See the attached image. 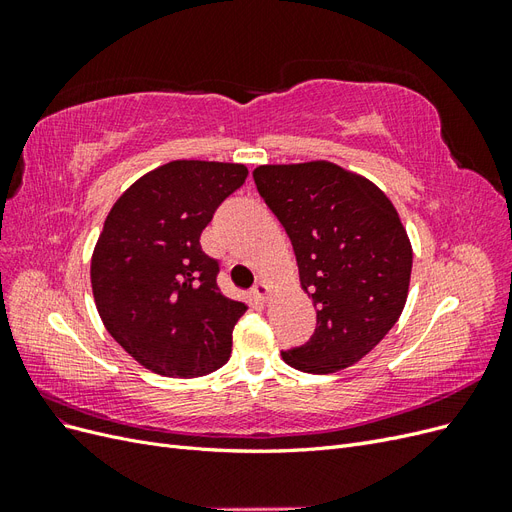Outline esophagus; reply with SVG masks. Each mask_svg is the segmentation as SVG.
<instances>
[{
  "mask_svg": "<svg viewBox=\"0 0 512 512\" xmlns=\"http://www.w3.org/2000/svg\"><path fill=\"white\" fill-rule=\"evenodd\" d=\"M252 292H254V297H256L258 301H269V297H271V286H269L265 280H260V282H256V286L252 288Z\"/></svg>",
  "mask_w": 512,
  "mask_h": 512,
  "instance_id": "34e87169",
  "label": "esophagus"
}]
</instances>
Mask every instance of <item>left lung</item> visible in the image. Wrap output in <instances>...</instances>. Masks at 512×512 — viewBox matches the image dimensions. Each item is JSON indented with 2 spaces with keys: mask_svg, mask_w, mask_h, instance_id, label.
<instances>
[{
  "mask_svg": "<svg viewBox=\"0 0 512 512\" xmlns=\"http://www.w3.org/2000/svg\"><path fill=\"white\" fill-rule=\"evenodd\" d=\"M252 175L288 232L301 288L316 307L314 335L282 359L307 374L354 365L393 329L408 299L412 245L393 203L369 179L324 160L267 164Z\"/></svg>",
  "mask_w": 512,
  "mask_h": 512,
  "instance_id": "8db88e82",
  "label": "left lung"
}]
</instances>
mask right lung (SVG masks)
<instances>
[{
  "label": "right lung",
  "instance_id": "add662e5",
  "mask_svg": "<svg viewBox=\"0 0 512 512\" xmlns=\"http://www.w3.org/2000/svg\"><path fill=\"white\" fill-rule=\"evenodd\" d=\"M245 179L243 164L175 160L132 183L106 215L91 256L98 314L160 376H205L230 359L247 305L220 292V262L203 252L200 232Z\"/></svg>",
  "mask_w": 512,
  "mask_h": 512
}]
</instances>
